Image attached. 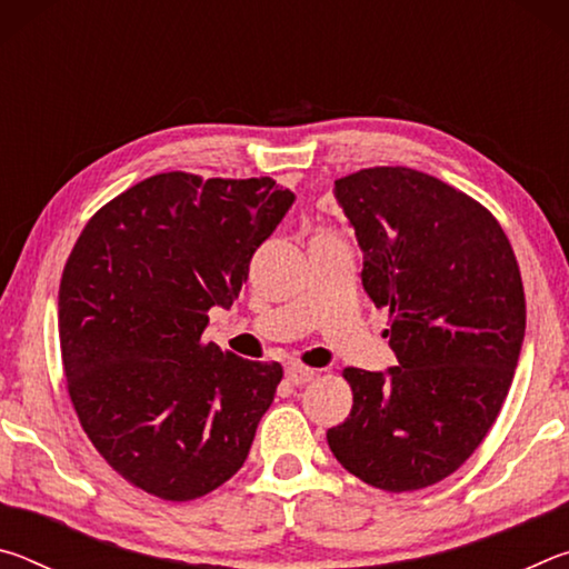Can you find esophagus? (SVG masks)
I'll return each mask as SVG.
<instances>
[{
  "label": "esophagus",
  "mask_w": 569,
  "mask_h": 569,
  "mask_svg": "<svg viewBox=\"0 0 569 569\" xmlns=\"http://www.w3.org/2000/svg\"><path fill=\"white\" fill-rule=\"evenodd\" d=\"M316 377V371L313 369H308V366H303V363H291L286 369V379L293 383V387H303V383H308Z\"/></svg>",
  "instance_id": "1"
}]
</instances>
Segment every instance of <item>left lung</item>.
<instances>
[{
	"label": "left lung",
	"instance_id": "1",
	"mask_svg": "<svg viewBox=\"0 0 569 569\" xmlns=\"http://www.w3.org/2000/svg\"><path fill=\"white\" fill-rule=\"evenodd\" d=\"M336 200L399 366L343 369L353 407L326 439L366 485L413 492L455 475L497 421L525 341L522 276L497 218L427 172L366 168L336 180Z\"/></svg>",
	"mask_w": 569,
	"mask_h": 569
}]
</instances>
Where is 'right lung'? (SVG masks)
<instances>
[{
    "mask_svg": "<svg viewBox=\"0 0 569 569\" xmlns=\"http://www.w3.org/2000/svg\"><path fill=\"white\" fill-rule=\"evenodd\" d=\"M296 196L271 178L160 172L77 238L60 281L62 369L84 435L142 492L190 502L243 467L283 379L203 339Z\"/></svg>",
    "mask_w": 569,
    "mask_h": 569,
    "instance_id": "add662e5",
    "label": "right lung"
}]
</instances>
